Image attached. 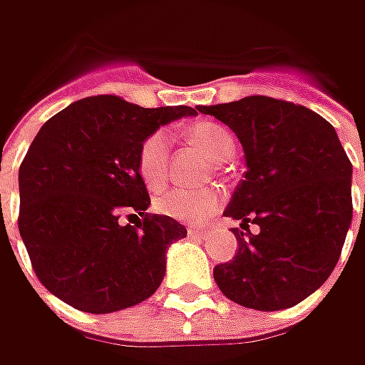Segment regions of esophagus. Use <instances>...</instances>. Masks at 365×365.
<instances>
[{"label":"esophagus","mask_w":365,"mask_h":365,"mask_svg":"<svg viewBox=\"0 0 365 365\" xmlns=\"http://www.w3.org/2000/svg\"><path fill=\"white\" fill-rule=\"evenodd\" d=\"M209 227H189V235L197 237V240H207L209 237Z\"/></svg>","instance_id":"34e87169"}]
</instances>
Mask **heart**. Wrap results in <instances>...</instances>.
<instances>
[{
    "label": "heart",
    "mask_w": 365,
    "mask_h": 365,
    "mask_svg": "<svg viewBox=\"0 0 365 365\" xmlns=\"http://www.w3.org/2000/svg\"><path fill=\"white\" fill-rule=\"evenodd\" d=\"M187 140L213 164L230 160L235 154V140L223 125L203 121L187 132ZM168 168V140L162 132L148 135L138 152V170L148 189H160ZM219 207V192L213 189H170L154 199V209L185 223H199Z\"/></svg>",
    "instance_id": "1"
}]
</instances>
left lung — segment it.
<instances>
[{"mask_svg":"<svg viewBox=\"0 0 365 365\" xmlns=\"http://www.w3.org/2000/svg\"><path fill=\"white\" fill-rule=\"evenodd\" d=\"M199 111L237 135L247 168L223 211L242 223L233 230L235 258L213 270L217 287L256 311L299 304L333 272L354 215L351 162L335 128L307 107L264 95Z\"/></svg>","mask_w":365,"mask_h":365,"instance_id":"obj_1","label":"left lung"}]
</instances>
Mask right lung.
<instances>
[{"mask_svg": "<svg viewBox=\"0 0 365 365\" xmlns=\"http://www.w3.org/2000/svg\"><path fill=\"white\" fill-rule=\"evenodd\" d=\"M199 109V107H197ZM187 106L146 107L115 95L75 101L36 133L21 162L18 227L36 276L85 313H113L146 301L166 274V252L187 237L168 215H148L138 152ZM140 215L135 228L120 217Z\"/></svg>", "mask_w": 365, "mask_h": 365, "instance_id": "right-lung-1", "label": "right lung"}]
</instances>
